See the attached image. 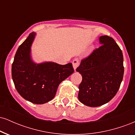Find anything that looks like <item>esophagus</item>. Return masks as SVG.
Returning <instances> with one entry per match:
<instances>
[{"label":"esophagus","instance_id":"esophagus-1","mask_svg":"<svg viewBox=\"0 0 135 135\" xmlns=\"http://www.w3.org/2000/svg\"><path fill=\"white\" fill-rule=\"evenodd\" d=\"M72 64H73V66H74V70L76 71V69L78 67L79 65V61L77 59H75V60H73Z\"/></svg>","mask_w":135,"mask_h":135}]
</instances>
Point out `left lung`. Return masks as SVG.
Here are the masks:
<instances>
[{
    "label": "left lung",
    "mask_w": 135,
    "mask_h": 135,
    "mask_svg": "<svg viewBox=\"0 0 135 135\" xmlns=\"http://www.w3.org/2000/svg\"><path fill=\"white\" fill-rule=\"evenodd\" d=\"M102 44L81 60L76 71L83 77L78 98L84 105L92 107L108 103L115 97L123 79V55L110 37L99 38Z\"/></svg>",
    "instance_id": "obj_1"
}]
</instances>
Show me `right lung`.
Listing matches in <instances>:
<instances>
[{
    "instance_id": "add662e5",
    "label": "right lung",
    "mask_w": 135,
    "mask_h": 135,
    "mask_svg": "<svg viewBox=\"0 0 135 135\" xmlns=\"http://www.w3.org/2000/svg\"><path fill=\"white\" fill-rule=\"evenodd\" d=\"M36 33L32 32L18 47L12 64V78L17 91L23 98L43 104L54 98L60 83L74 70L71 63L37 64L30 56L31 46Z\"/></svg>"
}]
</instances>
